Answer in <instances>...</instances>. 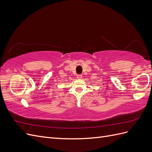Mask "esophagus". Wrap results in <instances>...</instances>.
<instances>
[{
    "label": "esophagus",
    "instance_id": "34e87169",
    "mask_svg": "<svg viewBox=\"0 0 152 152\" xmlns=\"http://www.w3.org/2000/svg\"><path fill=\"white\" fill-rule=\"evenodd\" d=\"M77 77L78 78V79H81V78L82 77V75H77Z\"/></svg>",
    "mask_w": 152,
    "mask_h": 152
}]
</instances>
